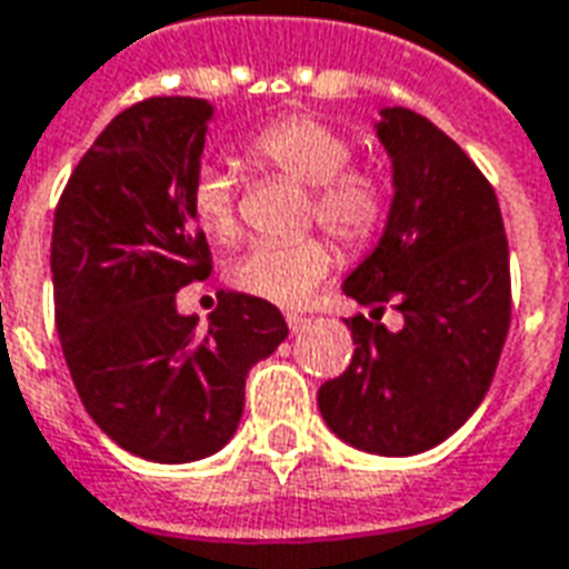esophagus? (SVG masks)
<instances>
[{
	"mask_svg": "<svg viewBox=\"0 0 569 569\" xmlns=\"http://www.w3.org/2000/svg\"><path fill=\"white\" fill-rule=\"evenodd\" d=\"M306 325H309V318H306V315H297V312L288 315V327L293 330V333H297V330H302Z\"/></svg>",
	"mask_w": 569,
	"mask_h": 569,
	"instance_id": "34e87169",
	"label": "esophagus"
}]
</instances>
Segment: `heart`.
<instances>
[{"mask_svg": "<svg viewBox=\"0 0 569 569\" xmlns=\"http://www.w3.org/2000/svg\"><path fill=\"white\" fill-rule=\"evenodd\" d=\"M251 157L302 188H312V214L348 244H367L379 233L388 197L379 178L348 169L351 144L312 118H281L251 136ZM190 206L199 227L214 239H233L236 190L218 166H202L193 178ZM333 244L318 236L293 242H257L233 267L230 281L248 297L272 306H302L333 272Z\"/></svg>", "mask_w": 569, "mask_h": 569, "instance_id": "heart-1", "label": "heart"}]
</instances>
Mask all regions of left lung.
<instances>
[{
	"label": "left lung",
	"mask_w": 569,
	"mask_h": 569,
	"mask_svg": "<svg viewBox=\"0 0 569 569\" xmlns=\"http://www.w3.org/2000/svg\"><path fill=\"white\" fill-rule=\"evenodd\" d=\"M391 160V206L379 242L342 281L381 318H348L355 358L318 391L336 437L381 458L433 449L479 409L509 330V248L491 184L425 114L379 111Z\"/></svg>",
	"instance_id": "8db88e82"
}]
</instances>
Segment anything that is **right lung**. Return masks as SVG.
Returning <instances> with one entry per match:
<instances>
[{
  "label": "right lung",
  "mask_w": 569,
  "mask_h": 569,
  "mask_svg": "<svg viewBox=\"0 0 569 569\" xmlns=\"http://www.w3.org/2000/svg\"><path fill=\"white\" fill-rule=\"evenodd\" d=\"M209 99L153 97L120 111L74 166L53 211L57 333L87 416L120 449L190 463L233 439L244 379L284 342L272 302L221 290L209 325L176 293L211 272L190 190Z\"/></svg>",
  "instance_id": "right-lung-1"
}]
</instances>
